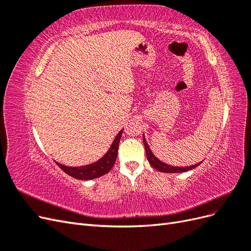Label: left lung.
Masks as SVG:
<instances>
[{
    "label": "left lung",
    "mask_w": 251,
    "mask_h": 251,
    "mask_svg": "<svg viewBox=\"0 0 251 251\" xmlns=\"http://www.w3.org/2000/svg\"><path fill=\"white\" fill-rule=\"evenodd\" d=\"M143 143H144V148H146V153H147V157H148V160H149L150 164L153 166L154 169L159 171V172H162V173H182V172H187V171H191V170L197 168V166L200 165L202 163V161H201L199 163L191 165V166H173V165H170V164H166V163L159 160V159L153 153H151V149L149 147V144L146 141V138H144V135H143Z\"/></svg>",
    "instance_id": "obj_1"
}]
</instances>
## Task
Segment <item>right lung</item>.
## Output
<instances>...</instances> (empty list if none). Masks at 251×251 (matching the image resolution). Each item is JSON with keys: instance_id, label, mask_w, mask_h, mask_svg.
I'll use <instances>...</instances> for the list:
<instances>
[{"instance_id": "right-lung-1", "label": "right lung", "mask_w": 251, "mask_h": 251, "mask_svg": "<svg viewBox=\"0 0 251 251\" xmlns=\"http://www.w3.org/2000/svg\"><path fill=\"white\" fill-rule=\"evenodd\" d=\"M123 131L124 130L119 131L115 139L113 140L111 148L109 149L107 153L104 154V156H102L100 160L94 163L83 165V166H66L58 162H55V163L66 174L69 175V176L79 180H91V179H95L100 176H103V175L108 174L110 172V170L113 168L114 163L116 161L117 154H118V146H119V141H120Z\"/></svg>"}]
</instances>
